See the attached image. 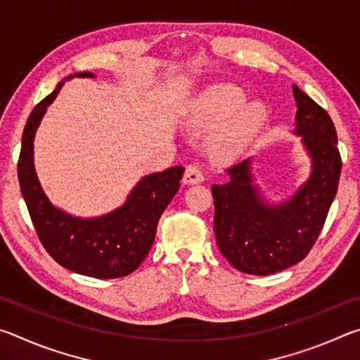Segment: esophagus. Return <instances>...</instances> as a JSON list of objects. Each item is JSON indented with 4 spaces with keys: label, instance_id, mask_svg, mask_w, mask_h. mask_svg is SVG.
<instances>
[{
    "label": "esophagus",
    "instance_id": "1",
    "mask_svg": "<svg viewBox=\"0 0 360 360\" xmlns=\"http://www.w3.org/2000/svg\"><path fill=\"white\" fill-rule=\"evenodd\" d=\"M203 173L202 169H200L198 165H195V163H192V165H188L186 168V173L184 176H182V182L187 186H193V184H200V182H203Z\"/></svg>",
    "mask_w": 360,
    "mask_h": 360
}]
</instances>
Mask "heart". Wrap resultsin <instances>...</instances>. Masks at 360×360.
Here are the masks:
<instances>
[{
    "label": "heart",
    "mask_w": 360,
    "mask_h": 360,
    "mask_svg": "<svg viewBox=\"0 0 360 360\" xmlns=\"http://www.w3.org/2000/svg\"><path fill=\"white\" fill-rule=\"evenodd\" d=\"M241 89L235 85H216L193 103L186 124L192 130H203L227 122L224 129L212 136L210 152L216 160L229 162L238 157L257 135L265 119L260 103H248Z\"/></svg>",
    "instance_id": "heart-1"
}]
</instances>
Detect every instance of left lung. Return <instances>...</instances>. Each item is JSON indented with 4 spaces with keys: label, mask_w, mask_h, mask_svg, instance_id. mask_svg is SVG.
<instances>
[{
    "label": "left lung",
    "mask_w": 360,
    "mask_h": 360,
    "mask_svg": "<svg viewBox=\"0 0 360 360\" xmlns=\"http://www.w3.org/2000/svg\"><path fill=\"white\" fill-rule=\"evenodd\" d=\"M292 92L294 135L311 158L308 179L288 200L270 205L254 184L252 158H246L227 169V182L211 187L219 251L248 275H271L307 257L337 195L341 157L333 122L297 85Z\"/></svg>",
    "instance_id": "8db88e82"
}]
</instances>
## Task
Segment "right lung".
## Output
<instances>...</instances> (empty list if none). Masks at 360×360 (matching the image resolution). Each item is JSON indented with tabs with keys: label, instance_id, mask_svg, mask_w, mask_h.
<instances>
[{
	"label": "right lung",
	"instance_id": "right-lung-1",
	"mask_svg": "<svg viewBox=\"0 0 360 360\" xmlns=\"http://www.w3.org/2000/svg\"><path fill=\"white\" fill-rule=\"evenodd\" d=\"M72 77H95L94 72H76ZM34 106L27 120L19 157L20 191L42 246L60 265L79 275L111 279L130 275L141 265L155 238L162 212L179 188L184 167H172L148 174L133 187L125 203L98 217H77L53 206L42 191L33 160L36 130L47 106L62 89Z\"/></svg>",
	"mask_w": 360,
	"mask_h": 360
}]
</instances>
